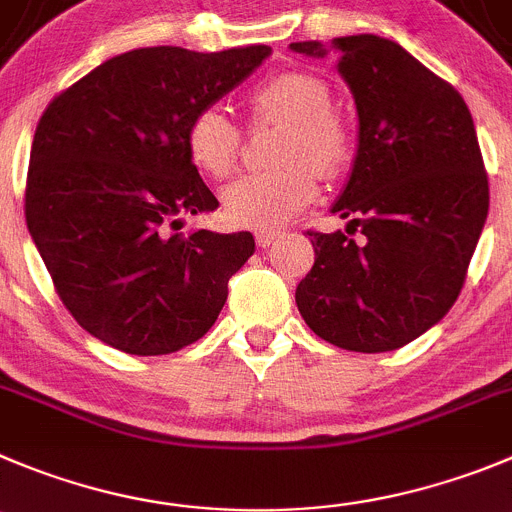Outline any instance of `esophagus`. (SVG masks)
Returning a JSON list of instances; mask_svg holds the SVG:
<instances>
[{
	"label": "esophagus",
	"instance_id": "esophagus-1",
	"mask_svg": "<svg viewBox=\"0 0 512 512\" xmlns=\"http://www.w3.org/2000/svg\"><path fill=\"white\" fill-rule=\"evenodd\" d=\"M255 240L260 247H270L280 240V232H275V229H267V232H255Z\"/></svg>",
	"mask_w": 512,
	"mask_h": 512
}]
</instances>
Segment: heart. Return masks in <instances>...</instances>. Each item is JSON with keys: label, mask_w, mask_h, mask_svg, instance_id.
Segmentation results:
<instances>
[{"label": "heart", "mask_w": 512, "mask_h": 512, "mask_svg": "<svg viewBox=\"0 0 512 512\" xmlns=\"http://www.w3.org/2000/svg\"><path fill=\"white\" fill-rule=\"evenodd\" d=\"M255 126L280 123L272 164L224 189V214L232 224L257 232L280 229L318 197V174L333 179L353 156V133L331 111V90L303 70H280L257 80L247 93ZM186 151L212 179H227L242 154L240 126L217 105H207L186 126Z\"/></svg>", "instance_id": "b5f03b06"}]
</instances>
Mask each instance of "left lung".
<instances>
[{
    "mask_svg": "<svg viewBox=\"0 0 512 512\" xmlns=\"http://www.w3.org/2000/svg\"><path fill=\"white\" fill-rule=\"evenodd\" d=\"M290 47L326 55L315 40ZM333 47L358 113L356 161L333 212L353 219L346 232L310 229L315 262L295 303L333 346L394 351L455 305L490 207L487 171L470 108L447 80L384 37Z\"/></svg>",
    "mask_w": 512,
    "mask_h": 512,
    "instance_id": "obj_1",
    "label": "left lung"
}]
</instances>
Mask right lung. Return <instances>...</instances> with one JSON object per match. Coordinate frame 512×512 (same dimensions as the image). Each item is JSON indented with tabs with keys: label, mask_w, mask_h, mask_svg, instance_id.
Listing matches in <instances>:
<instances>
[{
	"label": "right lung",
	"mask_w": 512,
	"mask_h": 512,
	"mask_svg": "<svg viewBox=\"0 0 512 512\" xmlns=\"http://www.w3.org/2000/svg\"><path fill=\"white\" fill-rule=\"evenodd\" d=\"M267 55V45L138 47L90 70L42 113L27 229L62 305L98 341L164 356L217 321L255 237L171 232L181 214L219 207L186 151V126Z\"/></svg>",
	"instance_id": "add662e5"
}]
</instances>
